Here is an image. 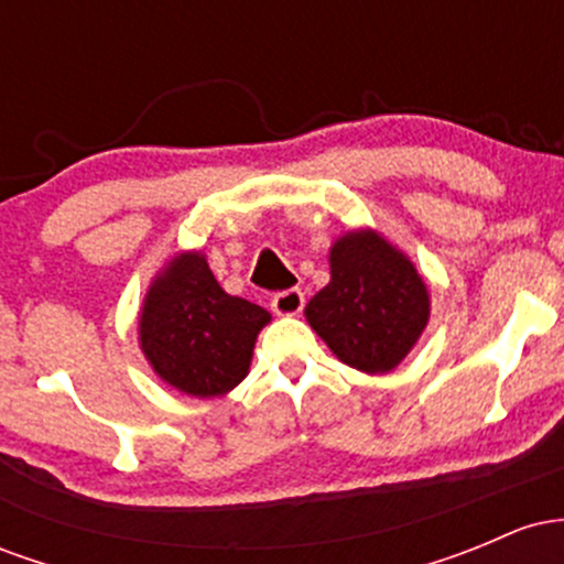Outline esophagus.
Returning a JSON list of instances; mask_svg holds the SVG:
<instances>
[{"mask_svg": "<svg viewBox=\"0 0 564 564\" xmlns=\"http://www.w3.org/2000/svg\"><path fill=\"white\" fill-rule=\"evenodd\" d=\"M270 307H273L275 315H300L302 307H304V294L300 289L281 291V294L273 296Z\"/></svg>", "mask_w": 564, "mask_h": 564, "instance_id": "esophagus-1", "label": "esophagus"}]
</instances>
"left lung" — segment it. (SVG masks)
Instances as JSON below:
<instances>
[{
    "instance_id": "8db88e82",
    "label": "left lung",
    "mask_w": 564,
    "mask_h": 564,
    "mask_svg": "<svg viewBox=\"0 0 564 564\" xmlns=\"http://www.w3.org/2000/svg\"><path fill=\"white\" fill-rule=\"evenodd\" d=\"M332 281L304 307L328 349L364 373H390L422 339L430 289L403 249L379 230L341 232L328 249Z\"/></svg>"
}]
</instances>
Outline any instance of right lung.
<instances>
[{
	"label": "right lung",
	"mask_w": 564,
	"mask_h": 564,
	"mask_svg": "<svg viewBox=\"0 0 564 564\" xmlns=\"http://www.w3.org/2000/svg\"><path fill=\"white\" fill-rule=\"evenodd\" d=\"M270 321L260 304L219 286L204 251L187 249L153 275L138 313V341L164 384L206 400L241 384Z\"/></svg>",
	"instance_id": "right-lung-1"
}]
</instances>
